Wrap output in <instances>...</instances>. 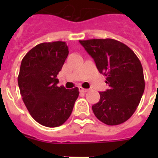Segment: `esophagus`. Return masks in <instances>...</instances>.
Listing matches in <instances>:
<instances>
[{
	"instance_id": "1",
	"label": "esophagus",
	"mask_w": 158,
	"mask_h": 158,
	"mask_svg": "<svg viewBox=\"0 0 158 158\" xmlns=\"http://www.w3.org/2000/svg\"><path fill=\"white\" fill-rule=\"evenodd\" d=\"M79 91H80L81 93H87V92H88V89H84V88H82V87H79Z\"/></svg>"
}]
</instances>
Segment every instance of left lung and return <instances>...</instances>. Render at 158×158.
Here are the masks:
<instances>
[{"mask_svg":"<svg viewBox=\"0 0 158 158\" xmlns=\"http://www.w3.org/2000/svg\"><path fill=\"white\" fill-rule=\"evenodd\" d=\"M94 59L99 72L107 77L109 89L100 92L93 105V113L102 123L114 126L126 122L135 113L145 89L143 69L130 47L112 39L79 40Z\"/></svg>","mask_w":158,"mask_h":158,"instance_id":"left-lung-1","label":"left lung"}]
</instances>
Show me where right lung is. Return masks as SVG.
Listing matches in <instances>:
<instances>
[{"label": "right lung", "instance_id": "right-lung-1", "mask_svg": "<svg viewBox=\"0 0 158 158\" xmlns=\"http://www.w3.org/2000/svg\"><path fill=\"white\" fill-rule=\"evenodd\" d=\"M69 54L65 42L38 44L22 59L18 85L25 106L36 122L47 127L64 123L79 96L77 87H58L57 75Z\"/></svg>", "mask_w": 158, "mask_h": 158}]
</instances>
